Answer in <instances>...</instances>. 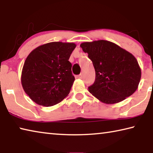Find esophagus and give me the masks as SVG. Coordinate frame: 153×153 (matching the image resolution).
<instances>
[{
  "mask_svg": "<svg viewBox=\"0 0 153 153\" xmlns=\"http://www.w3.org/2000/svg\"><path fill=\"white\" fill-rule=\"evenodd\" d=\"M77 78L82 79V74H79V75H78V76H77Z\"/></svg>",
  "mask_w": 153,
  "mask_h": 153,
  "instance_id": "1",
  "label": "esophagus"
}]
</instances>
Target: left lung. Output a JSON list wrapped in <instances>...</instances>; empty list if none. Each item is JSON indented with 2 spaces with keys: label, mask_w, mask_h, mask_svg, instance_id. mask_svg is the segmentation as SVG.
I'll return each mask as SVG.
<instances>
[{
  "label": "left lung",
  "mask_w": 153,
  "mask_h": 153,
  "mask_svg": "<svg viewBox=\"0 0 153 153\" xmlns=\"http://www.w3.org/2000/svg\"><path fill=\"white\" fill-rule=\"evenodd\" d=\"M80 47L88 54L95 69V81L88 91L100 102H121L138 89L141 69L132 54L104 40L83 42Z\"/></svg>",
  "instance_id": "1"
}]
</instances>
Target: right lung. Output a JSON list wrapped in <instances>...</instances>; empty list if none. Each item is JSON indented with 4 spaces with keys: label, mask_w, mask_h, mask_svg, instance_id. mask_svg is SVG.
Returning <instances> with one entry per match:
<instances>
[{
    "label": "right lung",
    "mask_w": 153,
    "mask_h": 153,
    "mask_svg": "<svg viewBox=\"0 0 153 153\" xmlns=\"http://www.w3.org/2000/svg\"><path fill=\"white\" fill-rule=\"evenodd\" d=\"M76 47L74 42H52L38 46L27 56L21 82L36 104L51 107L69 94L75 80L69 59Z\"/></svg>",
    "instance_id": "add662e5"
}]
</instances>
